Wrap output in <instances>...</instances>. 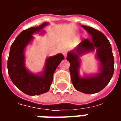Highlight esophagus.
Here are the masks:
<instances>
[{
	"label": "esophagus",
	"instance_id": "esophagus-1",
	"mask_svg": "<svg viewBox=\"0 0 121 121\" xmlns=\"http://www.w3.org/2000/svg\"><path fill=\"white\" fill-rule=\"evenodd\" d=\"M62 53H63V56H65V58H66V57H67V50H66V49L63 50V51H62Z\"/></svg>",
	"mask_w": 121,
	"mask_h": 121
}]
</instances>
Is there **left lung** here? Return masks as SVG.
<instances>
[{
  "label": "left lung",
  "instance_id": "left-lung-1",
  "mask_svg": "<svg viewBox=\"0 0 121 121\" xmlns=\"http://www.w3.org/2000/svg\"><path fill=\"white\" fill-rule=\"evenodd\" d=\"M91 37L87 38L67 53V60L69 61V71L73 86L77 91L86 94L96 93L104 89L112 79L114 72V58L112 46L107 37L95 28L81 25ZM90 52L95 53L99 62V73L79 74L82 56Z\"/></svg>",
  "mask_w": 121,
  "mask_h": 121
}]
</instances>
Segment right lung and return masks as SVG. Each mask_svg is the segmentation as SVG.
<instances>
[{
    "instance_id": "obj_1",
    "label": "right lung",
    "mask_w": 121,
    "mask_h": 121,
    "mask_svg": "<svg viewBox=\"0 0 121 121\" xmlns=\"http://www.w3.org/2000/svg\"><path fill=\"white\" fill-rule=\"evenodd\" d=\"M49 25L48 22L38 26L23 30L17 35L10 47L8 60V70L10 79L18 89L30 96L38 95L47 92L52 82L53 74L58 65L64 60L62 54L49 56L46 59L41 72L34 73L26 67V49L32 44L34 37L32 34H43V30Z\"/></svg>"
}]
</instances>
